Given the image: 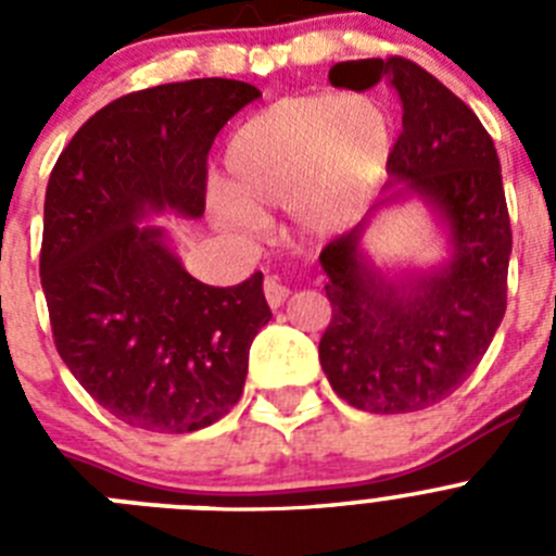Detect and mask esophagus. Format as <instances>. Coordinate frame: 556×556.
<instances>
[{
	"label": "esophagus",
	"instance_id": "1",
	"mask_svg": "<svg viewBox=\"0 0 556 556\" xmlns=\"http://www.w3.org/2000/svg\"><path fill=\"white\" fill-rule=\"evenodd\" d=\"M264 294H267L269 306L278 308V306H283V301H287V298H289V289L283 287V283L278 281V278L267 275V281H264Z\"/></svg>",
	"mask_w": 556,
	"mask_h": 556
}]
</instances>
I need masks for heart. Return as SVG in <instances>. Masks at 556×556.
Wrapping results in <instances>:
<instances>
[{
	"label": "heart",
	"mask_w": 556,
	"mask_h": 556,
	"mask_svg": "<svg viewBox=\"0 0 556 556\" xmlns=\"http://www.w3.org/2000/svg\"><path fill=\"white\" fill-rule=\"evenodd\" d=\"M390 152V116L370 97H287L230 136L217 205L244 230L264 228V208H289L298 233L320 236L370 200Z\"/></svg>",
	"instance_id": "heart-1"
}]
</instances>
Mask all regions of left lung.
Returning a JSON list of instances; mask_svg holds the SVG:
<instances>
[{"mask_svg":"<svg viewBox=\"0 0 556 556\" xmlns=\"http://www.w3.org/2000/svg\"><path fill=\"white\" fill-rule=\"evenodd\" d=\"M328 80L351 91L387 80L404 105V130L387 161L384 198L320 253L331 301L320 365L356 409H426L459 390L507 312L513 230L498 152L479 116L406 58L337 63ZM406 199H420L446 230L450 255L429 270L378 268L361 248L371 214Z\"/></svg>","mask_w":556,"mask_h":556,"instance_id":"8db88e82","label":"left lung"}]
</instances>
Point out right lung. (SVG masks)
<instances>
[{
    "instance_id": "obj_1",
    "label": "right lung",
    "mask_w": 556,
    "mask_h": 556,
    "mask_svg": "<svg viewBox=\"0 0 556 556\" xmlns=\"http://www.w3.org/2000/svg\"><path fill=\"white\" fill-rule=\"evenodd\" d=\"M250 83L203 77L119 97L72 136L43 200L41 287L55 348L83 390L132 429L217 424L244 390L264 275L208 287L144 219L205 211V159Z\"/></svg>"
}]
</instances>
